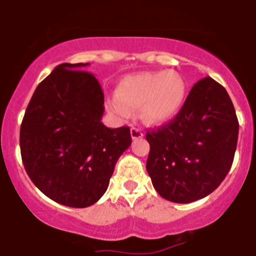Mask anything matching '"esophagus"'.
Segmentation results:
<instances>
[{
	"instance_id": "esophagus-1",
	"label": "esophagus",
	"mask_w": 256,
	"mask_h": 256,
	"mask_svg": "<svg viewBox=\"0 0 256 256\" xmlns=\"http://www.w3.org/2000/svg\"><path fill=\"white\" fill-rule=\"evenodd\" d=\"M130 136H132L133 140H138L144 137V133H142V130H140V128L132 126V128H130Z\"/></svg>"
}]
</instances>
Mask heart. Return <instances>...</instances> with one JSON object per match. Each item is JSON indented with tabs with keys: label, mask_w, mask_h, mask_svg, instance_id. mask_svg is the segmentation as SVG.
<instances>
[{
	"label": "heart",
	"mask_w": 256,
	"mask_h": 256,
	"mask_svg": "<svg viewBox=\"0 0 256 256\" xmlns=\"http://www.w3.org/2000/svg\"><path fill=\"white\" fill-rule=\"evenodd\" d=\"M186 97V82L177 72L140 73L122 79L116 97L108 98V108L122 118H130V110L141 108L142 120L160 126L180 114Z\"/></svg>",
	"instance_id": "heart-1"
}]
</instances>
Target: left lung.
I'll return each mask as SVG.
<instances>
[{
  "mask_svg": "<svg viewBox=\"0 0 256 256\" xmlns=\"http://www.w3.org/2000/svg\"><path fill=\"white\" fill-rule=\"evenodd\" d=\"M237 137L238 120L226 88L210 76L198 80L180 114L146 134L154 188L180 204L208 196L230 172Z\"/></svg>",
  "mask_w": 256,
  "mask_h": 256,
  "instance_id": "8db88e82",
  "label": "left lung"
}]
</instances>
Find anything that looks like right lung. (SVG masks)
Listing matches in <instances>:
<instances>
[{"label":"right lung","instance_id":"1","mask_svg":"<svg viewBox=\"0 0 256 256\" xmlns=\"http://www.w3.org/2000/svg\"><path fill=\"white\" fill-rule=\"evenodd\" d=\"M88 64H60L36 88L20 126V152L32 182L47 198L87 208L108 190L128 126L102 124L104 92Z\"/></svg>","mask_w":256,"mask_h":256}]
</instances>
